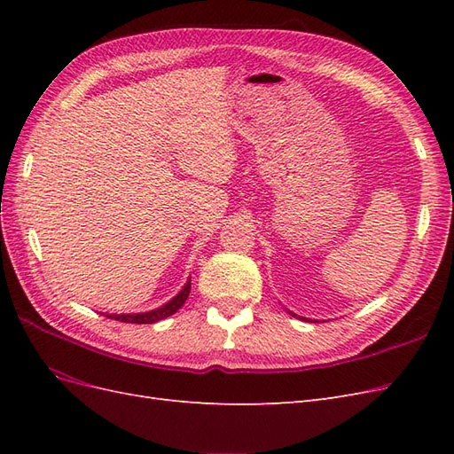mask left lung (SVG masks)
<instances>
[{
	"mask_svg": "<svg viewBox=\"0 0 454 454\" xmlns=\"http://www.w3.org/2000/svg\"><path fill=\"white\" fill-rule=\"evenodd\" d=\"M290 314H294V312H290ZM295 316V314H294ZM301 320H305V318H301Z\"/></svg>",
	"mask_w": 454,
	"mask_h": 454,
	"instance_id": "left-lung-1",
	"label": "left lung"
}]
</instances>
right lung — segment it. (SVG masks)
Returning <instances> with one entry per match:
<instances>
[{"mask_svg":"<svg viewBox=\"0 0 454 454\" xmlns=\"http://www.w3.org/2000/svg\"><path fill=\"white\" fill-rule=\"evenodd\" d=\"M191 292V278L187 280V284L182 287V292L177 294L176 297H172L167 305H162L155 310H149V312H138V314H104L107 318L112 320H119V322H127V324H155L159 320L168 318L174 312L180 310L184 307V303L189 297Z\"/></svg>","mask_w":454,"mask_h":454,"instance_id":"add662e5","label":"right lung"}]
</instances>
